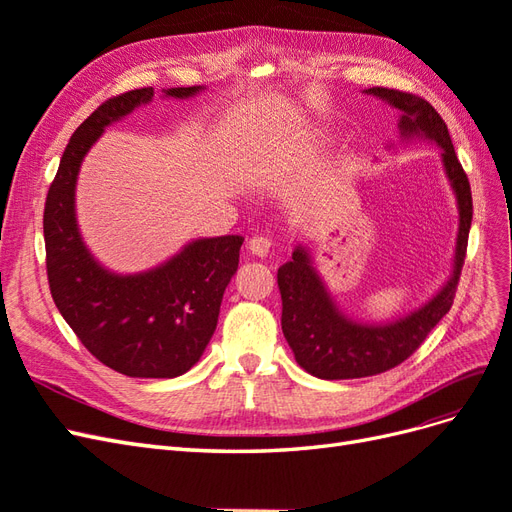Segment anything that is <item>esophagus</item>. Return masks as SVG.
Instances as JSON below:
<instances>
[{
    "label": "esophagus",
    "mask_w": 512,
    "mask_h": 512,
    "mask_svg": "<svg viewBox=\"0 0 512 512\" xmlns=\"http://www.w3.org/2000/svg\"><path fill=\"white\" fill-rule=\"evenodd\" d=\"M247 247H250V252L254 254V256H267L269 252H271V247H273V241L269 239V237H262V235H256V237H252L250 239V243H247Z\"/></svg>",
    "instance_id": "esophagus-1"
}]
</instances>
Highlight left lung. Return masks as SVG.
I'll list each match as a JSON object with an SVG mask.
<instances>
[{"instance_id": "obj_1", "label": "left lung", "mask_w": 512, "mask_h": 512, "mask_svg": "<svg viewBox=\"0 0 512 512\" xmlns=\"http://www.w3.org/2000/svg\"><path fill=\"white\" fill-rule=\"evenodd\" d=\"M365 94L397 108L401 136L429 138L442 149V164L459 209L455 260L451 277L436 297L404 318L386 324H367L354 322L335 305L331 292L312 265L307 247H294L292 260L277 269V286L282 292V331L297 363L307 374L322 380L382 374L404 363L425 342L429 331L453 305L472 224L470 181L463 173L451 134L436 108L423 98L397 89L369 87Z\"/></svg>"}]
</instances>
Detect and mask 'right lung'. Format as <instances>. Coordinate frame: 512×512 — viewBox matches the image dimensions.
Masks as SVG:
<instances>
[{
    "label": "right lung",
    "mask_w": 512,
    "mask_h": 512,
    "mask_svg": "<svg viewBox=\"0 0 512 512\" xmlns=\"http://www.w3.org/2000/svg\"><path fill=\"white\" fill-rule=\"evenodd\" d=\"M203 89L162 91L183 100ZM151 98L153 87L108 98L72 134L44 203L46 275L59 314L100 363L130 378H175L198 363L218 327L243 237L196 239L156 269L119 275L91 256L74 211L76 177L91 145Z\"/></svg>",
    "instance_id": "obj_1"
}]
</instances>
